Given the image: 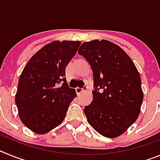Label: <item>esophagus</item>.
<instances>
[{
	"instance_id": "34e87169",
	"label": "esophagus",
	"mask_w": 160,
	"mask_h": 160,
	"mask_svg": "<svg viewBox=\"0 0 160 160\" xmlns=\"http://www.w3.org/2000/svg\"><path fill=\"white\" fill-rule=\"evenodd\" d=\"M87 87H84L83 88H79V87H77V88H76V92H77V94H81V93L84 92V91H87Z\"/></svg>"
}]
</instances>
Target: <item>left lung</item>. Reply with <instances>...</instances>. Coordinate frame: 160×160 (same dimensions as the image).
Listing matches in <instances>:
<instances>
[{"label":"left lung","instance_id":"8db88e82","mask_svg":"<svg viewBox=\"0 0 160 160\" xmlns=\"http://www.w3.org/2000/svg\"><path fill=\"white\" fill-rule=\"evenodd\" d=\"M78 53L91 66L95 87L84 109L87 121L104 137H118L140 114L143 92L136 66L122 48L107 40L84 42Z\"/></svg>","mask_w":160,"mask_h":160}]
</instances>
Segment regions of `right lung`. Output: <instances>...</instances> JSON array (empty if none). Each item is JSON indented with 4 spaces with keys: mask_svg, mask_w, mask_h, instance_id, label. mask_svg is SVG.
Masks as SVG:
<instances>
[{
    "mask_svg": "<svg viewBox=\"0 0 160 160\" xmlns=\"http://www.w3.org/2000/svg\"><path fill=\"white\" fill-rule=\"evenodd\" d=\"M80 45L78 41L46 44L22 70L15 102L20 119L32 132L46 134L64 120L70 104L77 96L75 90L67 86L65 71Z\"/></svg>",
    "mask_w": 160,
    "mask_h": 160,
    "instance_id": "obj_1",
    "label": "right lung"
}]
</instances>
